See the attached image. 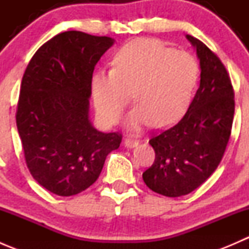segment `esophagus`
<instances>
[{"label":"esophagus","instance_id":"34e87169","mask_svg":"<svg viewBox=\"0 0 249 249\" xmlns=\"http://www.w3.org/2000/svg\"><path fill=\"white\" fill-rule=\"evenodd\" d=\"M124 144L129 148H134L139 145V140H134V139H126L124 141Z\"/></svg>","mask_w":249,"mask_h":249}]
</instances>
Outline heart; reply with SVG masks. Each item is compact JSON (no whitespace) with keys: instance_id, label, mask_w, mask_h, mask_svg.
I'll use <instances>...</instances> for the list:
<instances>
[{"instance_id":"heart-1","label":"heart","mask_w":249,"mask_h":249,"mask_svg":"<svg viewBox=\"0 0 249 249\" xmlns=\"http://www.w3.org/2000/svg\"><path fill=\"white\" fill-rule=\"evenodd\" d=\"M199 73V64L189 53L158 39H134L115 53L113 70L94 76L95 107L105 123L115 124L134 94L137 106L127 119L130 129L170 126L189 106Z\"/></svg>"}]
</instances>
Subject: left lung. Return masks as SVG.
I'll list each match as a JSON object with an SVG mask.
<instances>
[{
	"label": "left lung",
	"mask_w": 249,
	"mask_h": 249,
	"mask_svg": "<svg viewBox=\"0 0 249 249\" xmlns=\"http://www.w3.org/2000/svg\"><path fill=\"white\" fill-rule=\"evenodd\" d=\"M200 59V87L184 117L170 129L153 134L152 166L143 172L145 185L167 197L187 195L214 172L231 135L235 92L218 55L187 35Z\"/></svg>",
	"instance_id": "1"
}]
</instances>
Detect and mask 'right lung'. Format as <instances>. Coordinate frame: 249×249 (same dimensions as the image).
<instances>
[{
	"mask_svg": "<svg viewBox=\"0 0 249 249\" xmlns=\"http://www.w3.org/2000/svg\"><path fill=\"white\" fill-rule=\"evenodd\" d=\"M113 44L106 36L66 31L46 42L22 76L16 113L26 166L43 188L72 196L94 184L120 132L90 124L95 65Z\"/></svg>",
	"mask_w": 249,
	"mask_h": 249,
	"instance_id": "add662e5",
	"label": "right lung"
}]
</instances>
